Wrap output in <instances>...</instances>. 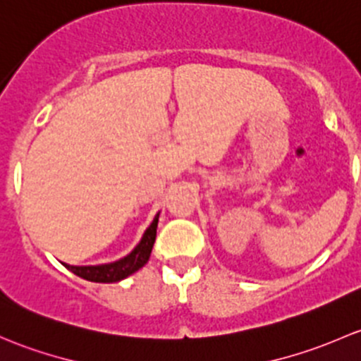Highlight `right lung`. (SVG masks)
I'll list each match as a JSON object with an SVG mask.
<instances>
[{
	"label": "right lung",
	"instance_id": "obj_1",
	"mask_svg": "<svg viewBox=\"0 0 361 361\" xmlns=\"http://www.w3.org/2000/svg\"><path fill=\"white\" fill-rule=\"evenodd\" d=\"M158 217L159 212L154 215L153 222L149 228L144 231L142 238H140L139 245L130 252L125 257L118 259L114 262L107 264H97V266H71V264H64L66 267L74 273L76 276L83 278V280L95 281V283H116V281L125 280L130 274L139 271L147 261H149L151 250L156 240V228H158Z\"/></svg>",
	"mask_w": 361,
	"mask_h": 361
}]
</instances>
